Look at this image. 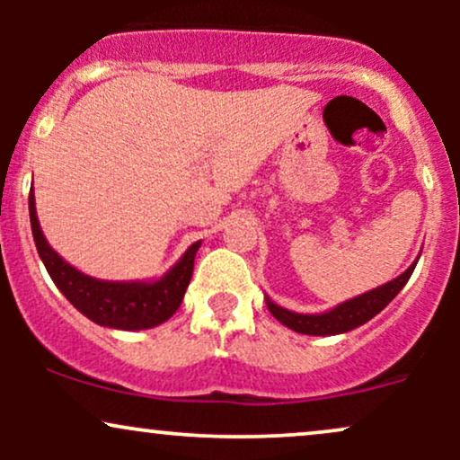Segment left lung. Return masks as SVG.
Masks as SVG:
<instances>
[{
  "instance_id": "obj_1",
  "label": "left lung",
  "mask_w": 460,
  "mask_h": 460,
  "mask_svg": "<svg viewBox=\"0 0 460 460\" xmlns=\"http://www.w3.org/2000/svg\"><path fill=\"white\" fill-rule=\"evenodd\" d=\"M420 260V257H417ZM417 266V261L411 263L406 270L400 274L394 281L381 285L376 289L361 294V296L346 300V303L337 305L335 309L326 311V314H294V311L279 307L270 298H266L268 309L281 324L288 329L303 332V335H340V332H348L357 326L366 324L374 315L381 314L392 300L398 296L400 289L404 288L406 281L411 279Z\"/></svg>"
}]
</instances>
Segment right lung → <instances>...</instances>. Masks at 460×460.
<instances>
[{
  "mask_svg": "<svg viewBox=\"0 0 460 460\" xmlns=\"http://www.w3.org/2000/svg\"><path fill=\"white\" fill-rule=\"evenodd\" d=\"M30 223L34 235L36 251L43 260L47 272L56 288L65 294L68 303L77 311H82L94 324L110 326L120 331H142L153 329L171 318L181 305L190 279L194 270V255H197L200 242L183 252V257L157 281H99L79 272L71 263H66L60 255L47 244L43 231H40L39 216H36L34 192L30 190Z\"/></svg>",
  "mask_w": 460,
  "mask_h": 460,
  "instance_id": "1",
  "label": "right lung"
}]
</instances>
